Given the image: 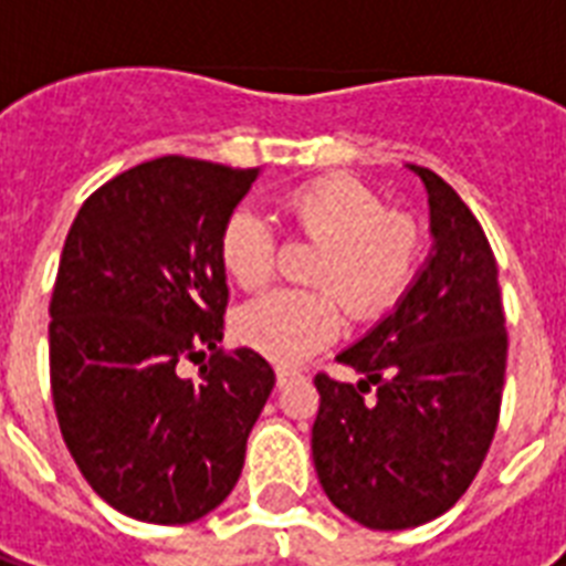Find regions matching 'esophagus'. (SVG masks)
Returning <instances> with one entry per match:
<instances>
[{
	"mask_svg": "<svg viewBox=\"0 0 566 566\" xmlns=\"http://www.w3.org/2000/svg\"><path fill=\"white\" fill-rule=\"evenodd\" d=\"M302 373L293 370V367H275V385L279 387H287L291 381H300Z\"/></svg>",
	"mask_w": 566,
	"mask_h": 566,
	"instance_id": "1",
	"label": "esophagus"
}]
</instances>
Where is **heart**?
Segmentation results:
<instances>
[{
  "label": "heart",
  "mask_w": 566,
  "mask_h": 566,
  "mask_svg": "<svg viewBox=\"0 0 566 566\" xmlns=\"http://www.w3.org/2000/svg\"><path fill=\"white\" fill-rule=\"evenodd\" d=\"M284 213L302 238L323 247L311 282L332 291H270L240 308L234 328L240 344L270 361L300 364L340 335L344 305L353 317L373 319L402 296L420 264L422 231L411 217L387 213L376 190L346 176L291 190ZM275 249L273 222L252 208H238L222 226V266L240 287L273 275Z\"/></svg>",
  "instance_id": "heart-1"
}]
</instances>
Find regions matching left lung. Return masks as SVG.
I'll use <instances>...</instances> for the list:
<instances>
[{"instance_id": "obj_1", "label": "left lung", "mask_w": 566, "mask_h": 566, "mask_svg": "<svg viewBox=\"0 0 566 566\" xmlns=\"http://www.w3.org/2000/svg\"><path fill=\"white\" fill-rule=\"evenodd\" d=\"M408 170L429 193V258L394 311L337 355L361 381L314 378L319 484L335 509L376 532L422 526L464 496L491 449L509 355L482 226L438 172Z\"/></svg>"}]
</instances>
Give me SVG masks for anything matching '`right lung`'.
<instances>
[{
  "label": "right lung",
  "mask_w": 566,
  "mask_h": 566,
  "mask_svg": "<svg viewBox=\"0 0 566 566\" xmlns=\"http://www.w3.org/2000/svg\"><path fill=\"white\" fill-rule=\"evenodd\" d=\"M261 170L164 155L102 185L64 240L49 376L75 464L111 509L181 526L238 484L275 385L252 349L222 353L220 234ZM212 361L181 379V357Z\"/></svg>",
  "instance_id": "obj_1"
}]
</instances>
